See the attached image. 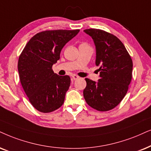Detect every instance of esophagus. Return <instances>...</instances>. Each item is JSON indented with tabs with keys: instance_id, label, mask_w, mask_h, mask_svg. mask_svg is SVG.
<instances>
[{
	"instance_id": "1",
	"label": "esophagus",
	"mask_w": 151,
	"mask_h": 151,
	"mask_svg": "<svg viewBox=\"0 0 151 151\" xmlns=\"http://www.w3.org/2000/svg\"><path fill=\"white\" fill-rule=\"evenodd\" d=\"M72 79H73V80H77V79H79V76L74 74V75L72 76Z\"/></svg>"
}]
</instances>
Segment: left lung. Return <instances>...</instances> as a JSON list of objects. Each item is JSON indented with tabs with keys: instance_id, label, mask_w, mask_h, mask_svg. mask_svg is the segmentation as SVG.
Masks as SVG:
<instances>
[{
	"instance_id": "left-lung-1",
	"label": "left lung",
	"mask_w": 151,
	"mask_h": 151,
	"mask_svg": "<svg viewBox=\"0 0 151 151\" xmlns=\"http://www.w3.org/2000/svg\"><path fill=\"white\" fill-rule=\"evenodd\" d=\"M84 32L93 38L96 47L95 64L100 67V79L95 82L86 78L83 97L95 109H113L127 92L132 77V60L123 42L113 34L96 28Z\"/></svg>"
}]
</instances>
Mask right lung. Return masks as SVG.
<instances>
[{
  "mask_svg": "<svg viewBox=\"0 0 151 151\" xmlns=\"http://www.w3.org/2000/svg\"><path fill=\"white\" fill-rule=\"evenodd\" d=\"M79 32V29L40 32L28 42L19 57L21 83L30 104L39 111L49 113L64 103L70 78L54 73L52 66L60 59L65 44Z\"/></svg>",
  "mask_w": 151,
  "mask_h": 151,
  "instance_id": "1",
  "label": "right lung"
}]
</instances>
